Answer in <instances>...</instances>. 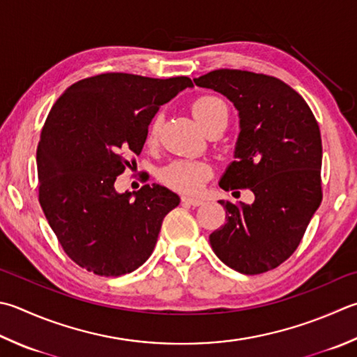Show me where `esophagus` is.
<instances>
[{
	"mask_svg": "<svg viewBox=\"0 0 357 357\" xmlns=\"http://www.w3.org/2000/svg\"><path fill=\"white\" fill-rule=\"evenodd\" d=\"M181 202L186 205H191V206H200L204 205V200L202 199H197V197H190V196H183L181 197Z\"/></svg>",
	"mask_w": 357,
	"mask_h": 357,
	"instance_id": "34e87169",
	"label": "esophagus"
}]
</instances>
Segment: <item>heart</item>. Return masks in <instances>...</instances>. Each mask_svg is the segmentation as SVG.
I'll return each instance as SVG.
<instances>
[{"label": "heart", "mask_w": 357, "mask_h": 357, "mask_svg": "<svg viewBox=\"0 0 357 357\" xmlns=\"http://www.w3.org/2000/svg\"><path fill=\"white\" fill-rule=\"evenodd\" d=\"M191 112L197 123L208 132L211 127L227 126L228 123V107L218 96L205 95L194 100ZM161 126V115L157 113L147 127V141L153 143L158 138ZM211 176V167L196 160H176L172 163L161 167L158 178L163 185L171 190L180 192H196L199 191L206 178Z\"/></svg>", "instance_id": "obj_1"}]
</instances>
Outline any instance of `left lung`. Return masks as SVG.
I'll list each match as a JSON object with an SVG mask.
<instances>
[{"instance_id":"1","label":"left lung","mask_w":357,"mask_h":357,"mask_svg":"<svg viewBox=\"0 0 357 357\" xmlns=\"http://www.w3.org/2000/svg\"><path fill=\"white\" fill-rule=\"evenodd\" d=\"M194 84L224 95L239 112L234 161L219 186L255 194L250 205L219 200L227 222L210 234V244L239 273L272 271L295 252L320 206L317 121L297 91L266 74L216 70Z\"/></svg>"}]
</instances>
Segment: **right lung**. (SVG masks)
<instances>
[{"label": "right lung", "instance_id": "right-lung-1", "mask_svg": "<svg viewBox=\"0 0 357 357\" xmlns=\"http://www.w3.org/2000/svg\"><path fill=\"white\" fill-rule=\"evenodd\" d=\"M190 77L105 73L66 89L52 105L37 147L38 200L65 253L100 277L130 273L151 257L161 222L180 204L153 183L119 194L147 127Z\"/></svg>", "mask_w": 357, "mask_h": 357}]
</instances>
